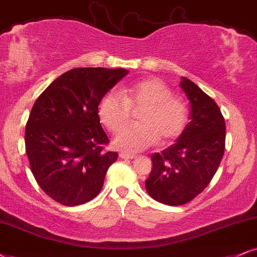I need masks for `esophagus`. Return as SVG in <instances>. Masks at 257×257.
<instances>
[{
    "label": "esophagus",
    "mask_w": 257,
    "mask_h": 257,
    "mask_svg": "<svg viewBox=\"0 0 257 257\" xmlns=\"http://www.w3.org/2000/svg\"><path fill=\"white\" fill-rule=\"evenodd\" d=\"M119 157L121 158V160H134L136 156H135V155H130V154L121 153V154H119Z\"/></svg>",
    "instance_id": "esophagus-1"
}]
</instances>
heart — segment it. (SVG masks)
Segmentation results:
<instances>
[{"label": "heart", "mask_w": 257, "mask_h": 257, "mask_svg": "<svg viewBox=\"0 0 257 257\" xmlns=\"http://www.w3.org/2000/svg\"><path fill=\"white\" fill-rule=\"evenodd\" d=\"M118 91H109L99 104V116L112 132L128 121L131 108H143L140 123L120 130L114 137L115 149L126 154H137L161 139L162 143L175 141L186 127L188 110L182 100L173 96L170 88L156 78L135 82Z\"/></svg>", "instance_id": "obj_1"}]
</instances>
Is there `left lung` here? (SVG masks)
I'll list each match as a JSON object with an SVG mask.
<instances>
[{
  "instance_id": "8db88e82",
  "label": "left lung",
  "mask_w": 257,
  "mask_h": 257,
  "mask_svg": "<svg viewBox=\"0 0 257 257\" xmlns=\"http://www.w3.org/2000/svg\"><path fill=\"white\" fill-rule=\"evenodd\" d=\"M180 87L191 103L189 122L176 143L151 156L154 167L145 181L151 198L170 206L204 191L225 150V120L217 103L188 78L181 77Z\"/></svg>"
}]
</instances>
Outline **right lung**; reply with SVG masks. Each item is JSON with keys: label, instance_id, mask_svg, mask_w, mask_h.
Segmentation results:
<instances>
[{"label": "right lung", "instance_id": "1", "mask_svg": "<svg viewBox=\"0 0 257 257\" xmlns=\"http://www.w3.org/2000/svg\"><path fill=\"white\" fill-rule=\"evenodd\" d=\"M127 74L126 69H71L34 102L25 131L27 157L38 185L59 204H84L102 188L118 154L103 151L109 141L97 107Z\"/></svg>", "mask_w": 257, "mask_h": 257}]
</instances>
